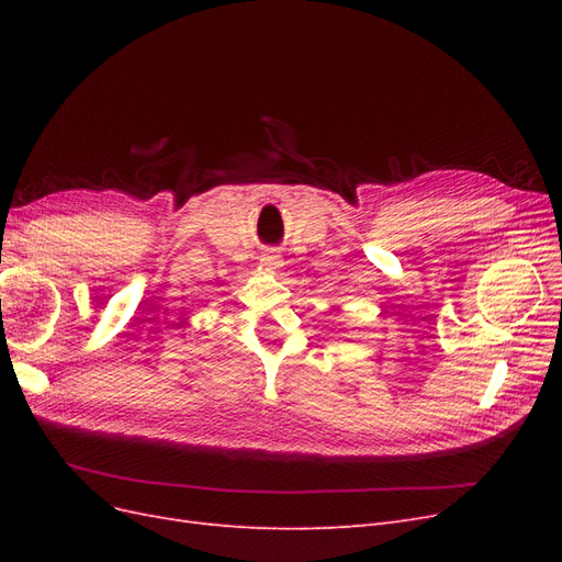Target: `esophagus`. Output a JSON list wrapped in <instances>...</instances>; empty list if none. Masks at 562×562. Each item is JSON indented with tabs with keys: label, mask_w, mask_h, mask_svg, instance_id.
Here are the masks:
<instances>
[{
	"label": "esophagus",
	"mask_w": 562,
	"mask_h": 562,
	"mask_svg": "<svg viewBox=\"0 0 562 562\" xmlns=\"http://www.w3.org/2000/svg\"><path fill=\"white\" fill-rule=\"evenodd\" d=\"M281 265H283L281 255H277V252H265V255H262V267H267V269H279Z\"/></svg>",
	"instance_id": "34e87169"
}]
</instances>
